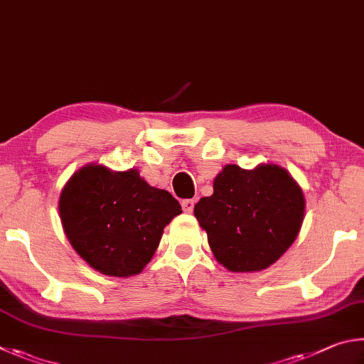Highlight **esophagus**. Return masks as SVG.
<instances>
[{"label": "esophagus", "instance_id": "obj_1", "mask_svg": "<svg viewBox=\"0 0 364 364\" xmlns=\"http://www.w3.org/2000/svg\"><path fill=\"white\" fill-rule=\"evenodd\" d=\"M193 206H195V201H193V200H183V201H182L183 213H187V214L193 213Z\"/></svg>", "mask_w": 364, "mask_h": 364}]
</instances>
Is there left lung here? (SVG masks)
<instances>
[{
	"mask_svg": "<svg viewBox=\"0 0 364 364\" xmlns=\"http://www.w3.org/2000/svg\"><path fill=\"white\" fill-rule=\"evenodd\" d=\"M211 196L195 205L215 260L230 272H260L294 243L305 215L299 183L282 166L222 168Z\"/></svg>",
	"mask_w": 364,
	"mask_h": 364,
	"instance_id": "obj_1",
	"label": "left lung"
}]
</instances>
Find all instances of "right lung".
Wrapping results in <instances>:
<instances>
[{
	"label": "right lung",
	"mask_w": 364,
	"mask_h": 364,
	"mask_svg": "<svg viewBox=\"0 0 364 364\" xmlns=\"http://www.w3.org/2000/svg\"><path fill=\"white\" fill-rule=\"evenodd\" d=\"M182 213L169 192L146 183L139 169L86 164L59 198L60 222L78 256L108 277L137 275L150 262L164 227Z\"/></svg>",
	"instance_id": "add662e5"
}]
</instances>
